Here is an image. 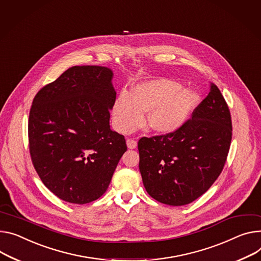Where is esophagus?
Wrapping results in <instances>:
<instances>
[{"label": "esophagus", "instance_id": "esophagus-1", "mask_svg": "<svg viewBox=\"0 0 261 261\" xmlns=\"http://www.w3.org/2000/svg\"><path fill=\"white\" fill-rule=\"evenodd\" d=\"M126 145H127V147H128L129 149H135L138 144H137V141H135V140H133V139H127V140H126Z\"/></svg>", "mask_w": 261, "mask_h": 261}]
</instances>
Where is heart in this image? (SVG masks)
<instances>
[{"mask_svg":"<svg viewBox=\"0 0 261 261\" xmlns=\"http://www.w3.org/2000/svg\"><path fill=\"white\" fill-rule=\"evenodd\" d=\"M199 101V95L167 78H154L136 85L130 94L120 93L113 106L115 127L121 133L136 129L150 110L148 126L160 134H172L183 127Z\"/></svg>","mask_w":261,"mask_h":261,"instance_id":"heart-1","label":"heart"}]
</instances>
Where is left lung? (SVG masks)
Segmentation results:
<instances>
[{"label":"left lung","mask_w":261,"mask_h":261,"mask_svg":"<svg viewBox=\"0 0 261 261\" xmlns=\"http://www.w3.org/2000/svg\"><path fill=\"white\" fill-rule=\"evenodd\" d=\"M231 139L229 108L212 84L208 96L183 127L139 140V169L147 193L169 206L193 202L222 172Z\"/></svg>","instance_id":"8db88e82"}]
</instances>
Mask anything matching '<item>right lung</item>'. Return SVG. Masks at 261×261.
I'll use <instances>...</instances> for the list:
<instances>
[{
	"label": "right lung",
	"mask_w": 261,
	"mask_h": 261,
	"mask_svg": "<svg viewBox=\"0 0 261 261\" xmlns=\"http://www.w3.org/2000/svg\"><path fill=\"white\" fill-rule=\"evenodd\" d=\"M114 73L75 66L33 99L28 135L32 163L45 186L72 204H88L108 189L126 151L124 136L111 129Z\"/></svg>",
	"instance_id": "obj_1"
}]
</instances>
